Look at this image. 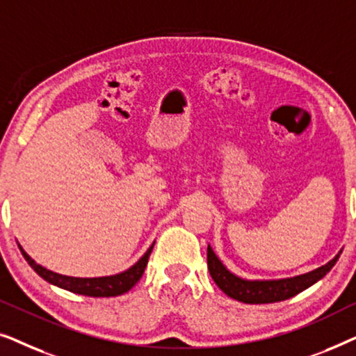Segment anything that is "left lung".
Instances as JSON below:
<instances>
[{"instance_id":"obj_1","label":"left lung","mask_w":356,"mask_h":356,"mask_svg":"<svg viewBox=\"0 0 356 356\" xmlns=\"http://www.w3.org/2000/svg\"><path fill=\"white\" fill-rule=\"evenodd\" d=\"M340 252L329 261L325 266H321L319 269L311 270L308 274L291 277V279L280 280H245L232 274L220 259L213 254L212 248L207 246V267L211 272V277L216 282L218 289L223 293L230 296L233 300L241 301L248 305H262V303H275V301L289 300L291 296L298 295L311 286L316 282L323 279L327 272L332 269L337 262Z\"/></svg>"}]
</instances>
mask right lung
Wrapping results in <instances>:
<instances>
[{
	"instance_id": "obj_1",
	"label": "right lung",
	"mask_w": 356,
	"mask_h": 356,
	"mask_svg": "<svg viewBox=\"0 0 356 356\" xmlns=\"http://www.w3.org/2000/svg\"><path fill=\"white\" fill-rule=\"evenodd\" d=\"M152 248L154 245L150 246L147 252H145L133 267H129L128 270L110 277H95V279H79V277H67L56 274V272H51L45 269V267H42L40 264H37L21 246H19V250H21L22 256L26 257L29 266H31L42 279H45L48 284H53L60 286V289L72 291V293H79L86 296H118L126 293V291H129L136 284H138L139 279L144 274L145 266H147Z\"/></svg>"
}]
</instances>
